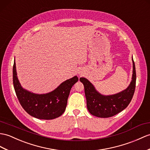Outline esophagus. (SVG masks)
Returning a JSON list of instances; mask_svg holds the SVG:
<instances>
[{
    "label": "esophagus",
    "instance_id": "34e87169",
    "mask_svg": "<svg viewBox=\"0 0 150 150\" xmlns=\"http://www.w3.org/2000/svg\"><path fill=\"white\" fill-rule=\"evenodd\" d=\"M78 74H79V75H82L83 74V71H81V70H79V71H78Z\"/></svg>",
    "mask_w": 150,
    "mask_h": 150
}]
</instances>
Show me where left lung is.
Instances as JSON below:
<instances>
[{"label": "left lung", "mask_w": 150, "mask_h": 150, "mask_svg": "<svg viewBox=\"0 0 150 150\" xmlns=\"http://www.w3.org/2000/svg\"><path fill=\"white\" fill-rule=\"evenodd\" d=\"M133 74L132 81L128 88L118 93L112 95H103L96 90L88 79L80 78V81L84 86L87 107L90 114L99 117H110L123 110L129 105L134 96L136 72L133 57Z\"/></svg>", "instance_id": "obj_1"}]
</instances>
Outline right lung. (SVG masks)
Listing matches in <instances>:
<instances>
[{
  "instance_id": "right-lung-1",
  "label": "right lung",
  "mask_w": 150,
  "mask_h": 150,
  "mask_svg": "<svg viewBox=\"0 0 150 150\" xmlns=\"http://www.w3.org/2000/svg\"><path fill=\"white\" fill-rule=\"evenodd\" d=\"M13 86L21 105L30 116L41 120H53L64 113L69 92L79 81L76 76L61 83L48 93L35 94L23 89L17 77L16 63L13 68Z\"/></svg>"
}]
</instances>
